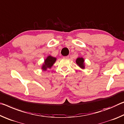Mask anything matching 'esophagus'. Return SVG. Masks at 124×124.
<instances>
[{"mask_svg": "<svg viewBox=\"0 0 124 124\" xmlns=\"http://www.w3.org/2000/svg\"><path fill=\"white\" fill-rule=\"evenodd\" d=\"M63 58L64 59H68L69 58V56H64Z\"/></svg>", "mask_w": 124, "mask_h": 124, "instance_id": "1", "label": "esophagus"}]
</instances>
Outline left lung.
<instances>
[{
  "mask_svg": "<svg viewBox=\"0 0 124 124\" xmlns=\"http://www.w3.org/2000/svg\"><path fill=\"white\" fill-rule=\"evenodd\" d=\"M76 63L82 69H85V63L84 58L78 56L76 60Z\"/></svg>",
  "mask_w": 124,
  "mask_h": 124,
  "instance_id": "left-lung-1",
  "label": "left lung"
}]
</instances>
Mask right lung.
Returning a JSON list of instances; mask_svg holds the SVG:
<instances>
[{
    "instance_id": "right-lung-1",
    "label": "right lung",
    "mask_w": 124,
    "mask_h": 124,
    "mask_svg": "<svg viewBox=\"0 0 124 124\" xmlns=\"http://www.w3.org/2000/svg\"><path fill=\"white\" fill-rule=\"evenodd\" d=\"M56 60V58L53 57L51 55H48L45 59H44V62L42 64L41 66V69L42 71H46L48 69H50L53 65L54 64Z\"/></svg>"
}]
</instances>
